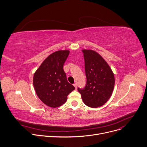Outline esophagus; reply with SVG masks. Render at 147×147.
Instances as JSON below:
<instances>
[{"mask_svg":"<svg viewBox=\"0 0 147 147\" xmlns=\"http://www.w3.org/2000/svg\"><path fill=\"white\" fill-rule=\"evenodd\" d=\"M73 85H74V86L75 87V88H76V89H77V84H76V83H74V84H73Z\"/></svg>","mask_w":147,"mask_h":147,"instance_id":"esophagus-1","label":"esophagus"}]
</instances>
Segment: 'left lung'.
<instances>
[{
  "label": "left lung",
  "mask_w": 147,
  "mask_h": 147,
  "mask_svg": "<svg viewBox=\"0 0 147 147\" xmlns=\"http://www.w3.org/2000/svg\"><path fill=\"white\" fill-rule=\"evenodd\" d=\"M86 85L78 88L84 103L96 108L103 106L111 97L115 86L114 74L111 67L97 52L83 50Z\"/></svg>",
  "instance_id": "obj_1"
}]
</instances>
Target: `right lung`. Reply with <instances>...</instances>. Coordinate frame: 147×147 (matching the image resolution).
Returning a JSON list of instances; mask_svg holds the SVG:
<instances>
[{"mask_svg":"<svg viewBox=\"0 0 147 147\" xmlns=\"http://www.w3.org/2000/svg\"><path fill=\"white\" fill-rule=\"evenodd\" d=\"M70 51H55L46 58L34 73L33 84L38 97L44 103L51 107L61 106L67 96L75 89L68 83L63 65Z\"/></svg>","mask_w":147,"mask_h":147,"instance_id":"obj_1","label":"right lung"}]
</instances>
